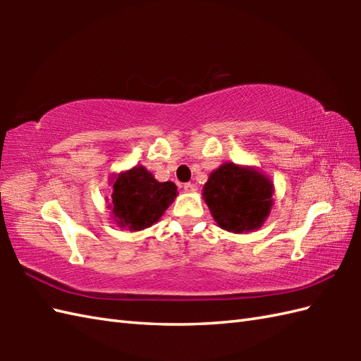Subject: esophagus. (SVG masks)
Listing matches in <instances>:
<instances>
[{"label":"esophagus","instance_id":"34e87169","mask_svg":"<svg viewBox=\"0 0 361 361\" xmlns=\"http://www.w3.org/2000/svg\"><path fill=\"white\" fill-rule=\"evenodd\" d=\"M185 190H186V192H195L197 186L194 185V183H186V185H185Z\"/></svg>","mask_w":361,"mask_h":361}]
</instances>
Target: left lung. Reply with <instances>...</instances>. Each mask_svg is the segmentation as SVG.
Listing matches in <instances>:
<instances>
[{"label": "left lung", "mask_w": 361, "mask_h": 361, "mask_svg": "<svg viewBox=\"0 0 361 361\" xmlns=\"http://www.w3.org/2000/svg\"><path fill=\"white\" fill-rule=\"evenodd\" d=\"M273 183L255 167L221 164L204 183L203 198L221 229L242 234L262 226L273 206Z\"/></svg>", "instance_id": "left-lung-1"}]
</instances>
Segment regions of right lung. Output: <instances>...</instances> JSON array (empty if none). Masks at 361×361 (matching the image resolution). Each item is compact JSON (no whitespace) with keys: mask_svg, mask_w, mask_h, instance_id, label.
<instances>
[{"mask_svg":"<svg viewBox=\"0 0 361 361\" xmlns=\"http://www.w3.org/2000/svg\"><path fill=\"white\" fill-rule=\"evenodd\" d=\"M176 194L172 181L159 183L147 169L135 166L114 176L109 208L118 226L141 231L157 224Z\"/></svg>","mask_w":361,"mask_h":361,"instance_id":"add662e5","label":"right lung"}]
</instances>
